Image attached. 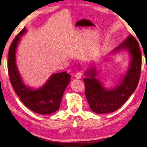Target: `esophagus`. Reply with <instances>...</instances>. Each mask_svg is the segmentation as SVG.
Masks as SVG:
<instances>
[{"instance_id": "1", "label": "esophagus", "mask_w": 147, "mask_h": 147, "mask_svg": "<svg viewBox=\"0 0 147 147\" xmlns=\"http://www.w3.org/2000/svg\"><path fill=\"white\" fill-rule=\"evenodd\" d=\"M82 72H80V71L77 72V73L75 74V77H76V78H78V79L80 78L81 77H82Z\"/></svg>"}]
</instances>
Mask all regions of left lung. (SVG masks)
Segmentation results:
<instances>
[{
  "instance_id": "1",
  "label": "left lung",
  "mask_w": 147,
  "mask_h": 147,
  "mask_svg": "<svg viewBox=\"0 0 147 147\" xmlns=\"http://www.w3.org/2000/svg\"><path fill=\"white\" fill-rule=\"evenodd\" d=\"M128 49L131 56L129 69L121 85L111 90L104 89L95 77L94 69L86 72L88 78H84L85 93L89 107L96 113H111L123 105L135 91L138 85L141 71V53L138 41L130 35L114 50Z\"/></svg>"
}]
</instances>
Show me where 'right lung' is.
<instances>
[{
  "instance_id": "add662e5",
  "label": "right lung",
  "mask_w": 147,
  "mask_h": 147,
  "mask_svg": "<svg viewBox=\"0 0 147 147\" xmlns=\"http://www.w3.org/2000/svg\"><path fill=\"white\" fill-rule=\"evenodd\" d=\"M25 32L23 28L17 35L9 48L8 71L9 80L17 96L27 108L41 115H48L58 110L62 96L71 76L67 72L54 74L41 88L32 90L23 84L16 63V51L17 43Z\"/></svg>"
}]
</instances>
